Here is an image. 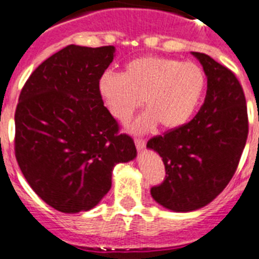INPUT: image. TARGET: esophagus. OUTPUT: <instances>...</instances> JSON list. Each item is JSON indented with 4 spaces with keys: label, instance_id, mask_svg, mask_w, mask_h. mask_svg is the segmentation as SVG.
<instances>
[{
    "label": "esophagus",
    "instance_id": "esophagus-1",
    "mask_svg": "<svg viewBox=\"0 0 259 259\" xmlns=\"http://www.w3.org/2000/svg\"><path fill=\"white\" fill-rule=\"evenodd\" d=\"M146 141L143 140V139H135V145H136L137 150H143L145 148Z\"/></svg>",
    "mask_w": 259,
    "mask_h": 259
}]
</instances>
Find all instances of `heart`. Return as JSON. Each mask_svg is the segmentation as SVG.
<instances>
[{"label": "heart", "instance_id": "heart-1", "mask_svg": "<svg viewBox=\"0 0 259 259\" xmlns=\"http://www.w3.org/2000/svg\"><path fill=\"white\" fill-rule=\"evenodd\" d=\"M206 74L194 62L164 57H140L124 66L123 74L105 72L98 92L109 113L127 123L139 107L148 110L130 125L136 134L154 130L158 123L166 131L182 128L196 114L205 91Z\"/></svg>", "mask_w": 259, "mask_h": 259}]
</instances>
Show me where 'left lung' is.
Listing matches in <instances>:
<instances>
[{"label":"left lung","mask_w":259,"mask_h":259,"mask_svg":"<svg viewBox=\"0 0 259 259\" xmlns=\"http://www.w3.org/2000/svg\"><path fill=\"white\" fill-rule=\"evenodd\" d=\"M192 56L207 77L205 102L191 122L146 144L166 168L163 183L150 189L152 197L176 212L206 206L227 187L248 137L246 101L237 77L203 53Z\"/></svg>","instance_id":"1"}]
</instances>
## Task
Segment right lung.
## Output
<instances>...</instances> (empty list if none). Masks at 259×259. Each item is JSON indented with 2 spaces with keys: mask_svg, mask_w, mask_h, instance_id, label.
I'll use <instances>...</instances> for the list:
<instances>
[{
  "mask_svg": "<svg viewBox=\"0 0 259 259\" xmlns=\"http://www.w3.org/2000/svg\"><path fill=\"white\" fill-rule=\"evenodd\" d=\"M114 47L68 45L28 77L15 111V157L38 197L62 212L93 209L115 164L136 158L131 137L104 106L98 80Z\"/></svg>",
  "mask_w": 259,
  "mask_h": 259,
  "instance_id": "right-lung-1",
  "label": "right lung"
}]
</instances>
